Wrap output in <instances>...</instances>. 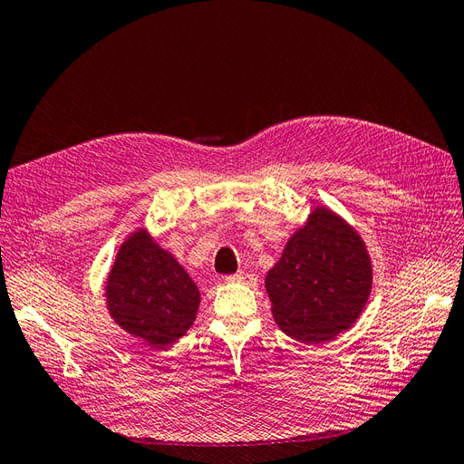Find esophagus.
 <instances>
[{
  "label": "esophagus",
  "mask_w": 464,
  "mask_h": 464,
  "mask_svg": "<svg viewBox=\"0 0 464 464\" xmlns=\"http://www.w3.org/2000/svg\"><path fill=\"white\" fill-rule=\"evenodd\" d=\"M227 280H228V283H246V285H251V283H256L257 276H256V275H251V273H244V271H240V273H236V275L227 276Z\"/></svg>",
  "instance_id": "34e87169"
}]
</instances>
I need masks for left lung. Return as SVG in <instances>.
<instances>
[{
    "mask_svg": "<svg viewBox=\"0 0 464 464\" xmlns=\"http://www.w3.org/2000/svg\"><path fill=\"white\" fill-rule=\"evenodd\" d=\"M276 325L307 344L353 327L372 292V261L358 232L317 207L265 276Z\"/></svg>",
    "mask_w": 464,
    "mask_h": 464,
    "instance_id": "left-lung-1",
    "label": "left lung"
}]
</instances>
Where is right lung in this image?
Masks as SVG:
<instances>
[{"label": "right lung", "mask_w": 464, "mask_h": 464, "mask_svg": "<svg viewBox=\"0 0 464 464\" xmlns=\"http://www.w3.org/2000/svg\"><path fill=\"white\" fill-rule=\"evenodd\" d=\"M199 300L184 266L145 230L121 244L106 280V304L123 331L157 348L172 344L193 325Z\"/></svg>", "instance_id": "1"}]
</instances>
